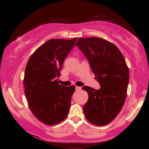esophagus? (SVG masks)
I'll use <instances>...</instances> for the list:
<instances>
[{
  "mask_svg": "<svg viewBox=\"0 0 149 149\" xmlns=\"http://www.w3.org/2000/svg\"><path fill=\"white\" fill-rule=\"evenodd\" d=\"M75 89H76V90H81V87H78V86H76L75 87Z\"/></svg>",
  "mask_w": 149,
  "mask_h": 149,
  "instance_id": "esophagus-1",
  "label": "esophagus"
}]
</instances>
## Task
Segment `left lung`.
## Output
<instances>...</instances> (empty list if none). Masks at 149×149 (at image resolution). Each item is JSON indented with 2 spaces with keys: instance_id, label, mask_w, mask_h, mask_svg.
I'll return each instance as SVG.
<instances>
[{
  "instance_id": "1",
  "label": "left lung",
  "mask_w": 149,
  "mask_h": 149,
  "mask_svg": "<svg viewBox=\"0 0 149 149\" xmlns=\"http://www.w3.org/2000/svg\"><path fill=\"white\" fill-rule=\"evenodd\" d=\"M76 46L86 57L95 79L100 85L97 90L83 87L88 93L83 107L86 119L102 126L117 117L125 103L130 79L129 69L117 46L98 37L80 38Z\"/></svg>"
}]
</instances>
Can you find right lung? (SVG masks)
Here are the masks:
<instances>
[{"mask_svg":"<svg viewBox=\"0 0 149 149\" xmlns=\"http://www.w3.org/2000/svg\"><path fill=\"white\" fill-rule=\"evenodd\" d=\"M77 40H49L33 53L26 64L24 85L28 107L46 125H56L68 115L75 87L61 85L56 79Z\"/></svg>","mask_w":149,"mask_h":149,"instance_id":"1","label":"right lung"}]
</instances>
